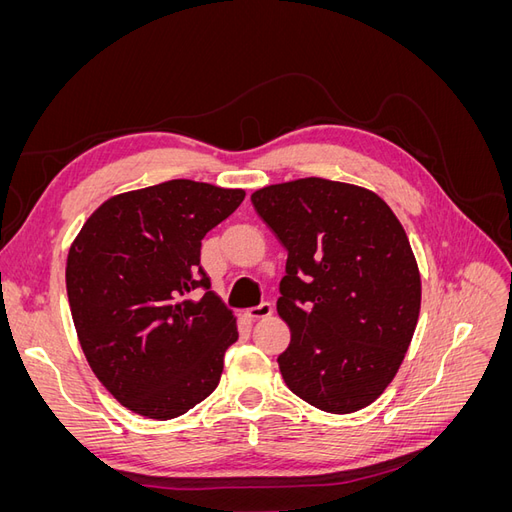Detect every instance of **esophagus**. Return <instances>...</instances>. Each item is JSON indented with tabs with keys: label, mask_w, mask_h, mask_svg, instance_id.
<instances>
[{
	"label": "esophagus",
	"mask_w": 512,
	"mask_h": 512,
	"mask_svg": "<svg viewBox=\"0 0 512 512\" xmlns=\"http://www.w3.org/2000/svg\"><path fill=\"white\" fill-rule=\"evenodd\" d=\"M273 314V305L271 303H260L256 307H250L245 312V316L250 320H262V318H269Z\"/></svg>",
	"instance_id": "esophagus-1"
}]
</instances>
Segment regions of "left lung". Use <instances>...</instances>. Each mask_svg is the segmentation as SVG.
<instances>
[{
  "label": "left lung",
  "instance_id": "8db88e82",
  "mask_svg": "<svg viewBox=\"0 0 512 512\" xmlns=\"http://www.w3.org/2000/svg\"><path fill=\"white\" fill-rule=\"evenodd\" d=\"M252 205L286 247L277 314L288 389L331 414L376 401L404 361L421 312V275L404 226L359 185L307 177L267 185Z\"/></svg>",
  "mask_w": 512,
  "mask_h": 512
}]
</instances>
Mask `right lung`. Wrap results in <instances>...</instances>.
Masks as SVG:
<instances>
[{
  "label": "right lung",
  "instance_id": "add662e5",
  "mask_svg": "<svg viewBox=\"0 0 512 512\" xmlns=\"http://www.w3.org/2000/svg\"><path fill=\"white\" fill-rule=\"evenodd\" d=\"M245 198L190 179L108 198L66 262L70 312L89 367L121 406L168 421L220 382L237 318L209 290L200 241Z\"/></svg>",
  "mask_w": 512,
  "mask_h": 512
}]
</instances>
